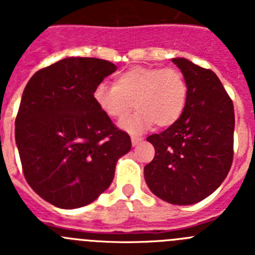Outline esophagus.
<instances>
[{"label": "esophagus", "mask_w": 255, "mask_h": 255, "mask_svg": "<svg viewBox=\"0 0 255 255\" xmlns=\"http://www.w3.org/2000/svg\"><path fill=\"white\" fill-rule=\"evenodd\" d=\"M141 140H143V138H141V136H138V135H131L132 145H138Z\"/></svg>", "instance_id": "34e87169"}]
</instances>
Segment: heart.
Wrapping results in <instances>:
<instances>
[{"mask_svg": "<svg viewBox=\"0 0 255 255\" xmlns=\"http://www.w3.org/2000/svg\"><path fill=\"white\" fill-rule=\"evenodd\" d=\"M93 100L106 116L117 120L128 116L134 106L139 108L134 116L120 123L129 131H139L153 123L168 128L184 114L188 83L176 69L134 66L119 74L115 84L97 85Z\"/></svg>", "mask_w": 255, "mask_h": 255, "instance_id": "heart-1", "label": "heart"}]
</instances>
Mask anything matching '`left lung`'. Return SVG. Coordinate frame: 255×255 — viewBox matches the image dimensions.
Masks as SVG:
<instances>
[{
    "mask_svg": "<svg viewBox=\"0 0 255 255\" xmlns=\"http://www.w3.org/2000/svg\"><path fill=\"white\" fill-rule=\"evenodd\" d=\"M188 83V101L176 124L147 138L154 158L144 177L164 202L188 206L211 195L226 179L234 159L235 114L218 76L185 58H172Z\"/></svg>",
    "mask_w": 255,
    "mask_h": 255,
    "instance_id": "obj_1",
    "label": "left lung"
}]
</instances>
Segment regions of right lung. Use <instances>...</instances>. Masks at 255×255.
I'll return each mask as SVG.
<instances>
[{
  "instance_id": "add662e5",
  "label": "right lung",
  "mask_w": 255,
  "mask_h": 255,
  "mask_svg": "<svg viewBox=\"0 0 255 255\" xmlns=\"http://www.w3.org/2000/svg\"><path fill=\"white\" fill-rule=\"evenodd\" d=\"M112 62L69 57L38 70L15 119V140L30 188L58 208L87 206L111 185L119 157L131 148L93 100Z\"/></svg>"
}]
</instances>
